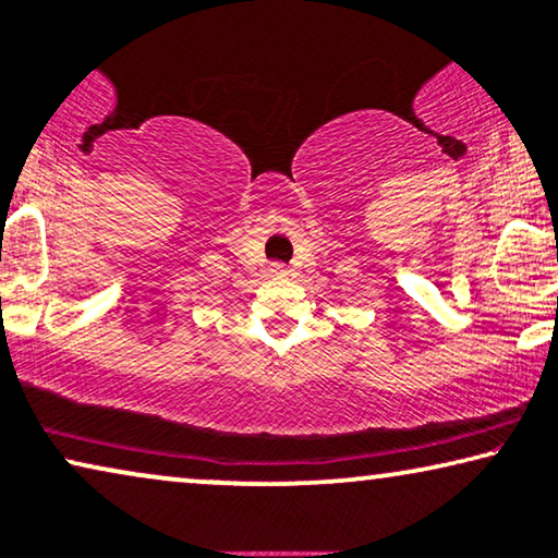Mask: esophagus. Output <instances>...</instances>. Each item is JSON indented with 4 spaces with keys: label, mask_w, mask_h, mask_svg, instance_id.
I'll return each mask as SVG.
<instances>
[{
    "label": "esophagus",
    "mask_w": 558,
    "mask_h": 558,
    "mask_svg": "<svg viewBox=\"0 0 558 558\" xmlns=\"http://www.w3.org/2000/svg\"><path fill=\"white\" fill-rule=\"evenodd\" d=\"M268 272H270L272 278H286L288 276V268L282 263H272L270 268H268Z\"/></svg>",
    "instance_id": "esophagus-1"
}]
</instances>
